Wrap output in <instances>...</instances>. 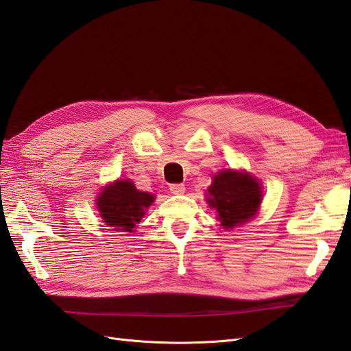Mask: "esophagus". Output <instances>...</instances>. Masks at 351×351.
<instances>
[{"label":"esophagus","mask_w":351,"mask_h":351,"mask_svg":"<svg viewBox=\"0 0 351 351\" xmlns=\"http://www.w3.org/2000/svg\"><path fill=\"white\" fill-rule=\"evenodd\" d=\"M184 191H186V187H184V184H182V183H173V184H169V192H171V193L182 195V193H184Z\"/></svg>","instance_id":"1"}]
</instances>
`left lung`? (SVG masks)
I'll list each match as a JSON object with an SVG mask.
<instances>
[{
    "instance_id": "1",
    "label": "left lung",
    "mask_w": 351,
    "mask_h": 351,
    "mask_svg": "<svg viewBox=\"0 0 351 351\" xmlns=\"http://www.w3.org/2000/svg\"><path fill=\"white\" fill-rule=\"evenodd\" d=\"M210 207L216 208L219 220L225 229L250 220L259 210L262 192L259 183L245 173L232 169L221 171L213 178L208 187Z\"/></svg>"
}]
</instances>
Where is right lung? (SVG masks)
<instances>
[{"mask_svg":"<svg viewBox=\"0 0 351 351\" xmlns=\"http://www.w3.org/2000/svg\"><path fill=\"white\" fill-rule=\"evenodd\" d=\"M155 196L141 192L130 180H119L114 184L107 186L98 198V211L108 226L116 230L132 232L136 223H140L143 216Z\"/></svg>","mask_w":351,"mask_h":351,"instance_id":"obj_1","label":"right lung"}]
</instances>
